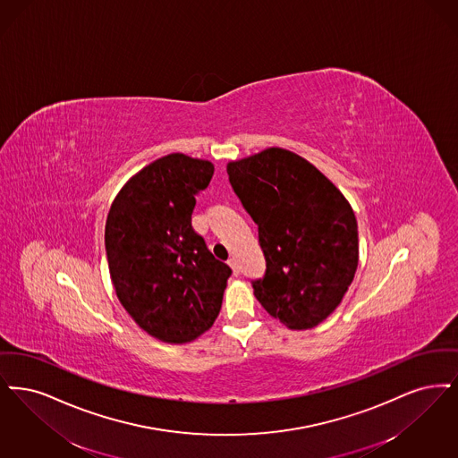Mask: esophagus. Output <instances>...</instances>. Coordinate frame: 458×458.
I'll return each mask as SVG.
<instances>
[{"mask_svg": "<svg viewBox=\"0 0 458 458\" xmlns=\"http://www.w3.org/2000/svg\"><path fill=\"white\" fill-rule=\"evenodd\" d=\"M227 263H229V267L233 268V274H234V276H239V267L236 259H227Z\"/></svg>", "mask_w": 458, "mask_h": 458, "instance_id": "esophagus-1", "label": "esophagus"}]
</instances>
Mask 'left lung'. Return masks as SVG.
I'll return each instance as SVG.
<instances>
[{
    "label": "left lung",
    "mask_w": 458,
    "mask_h": 458,
    "mask_svg": "<svg viewBox=\"0 0 458 458\" xmlns=\"http://www.w3.org/2000/svg\"><path fill=\"white\" fill-rule=\"evenodd\" d=\"M234 193L259 225L265 274L251 280L259 304L289 328H313L347 293L358 268L356 216L308 160L267 148L227 164Z\"/></svg>",
    "instance_id": "1"
}]
</instances>
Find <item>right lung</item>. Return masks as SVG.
Returning <instances> with one entry per match:
<instances>
[{"label":"right lung","instance_id":"right-lung-1","mask_svg":"<svg viewBox=\"0 0 458 458\" xmlns=\"http://www.w3.org/2000/svg\"><path fill=\"white\" fill-rule=\"evenodd\" d=\"M212 176L208 160L165 156L123 186L106 222L121 304L140 328L167 344L191 342L214 325L233 274L191 225L195 197Z\"/></svg>","mask_w":458,"mask_h":458}]
</instances>
